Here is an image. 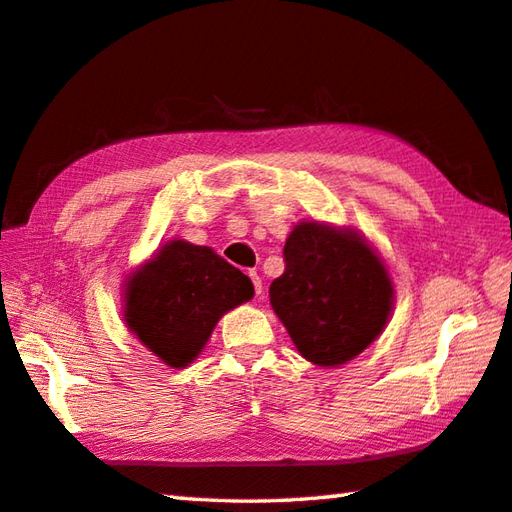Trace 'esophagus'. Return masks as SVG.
Masks as SVG:
<instances>
[{"label":"esophagus","instance_id":"obj_1","mask_svg":"<svg viewBox=\"0 0 512 512\" xmlns=\"http://www.w3.org/2000/svg\"><path fill=\"white\" fill-rule=\"evenodd\" d=\"M249 278H252V283H254V289H256V296H260V294H263V283H260V278H258V274H256V271H249Z\"/></svg>","mask_w":512,"mask_h":512}]
</instances>
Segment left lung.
Listing matches in <instances>:
<instances>
[{"mask_svg":"<svg viewBox=\"0 0 512 512\" xmlns=\"http://www.w3.org/2000/svg\"><path fill=\"white\" fill-rule=\"evenodd\" d=\"M269 302L302 358L338 367L369 347L393 309L389 271L356 229L298 223Z\"/></svg>","mask_w":512,"mask_h":512,"instance_id":"obj_1","label":"left lung"}]
</instances>
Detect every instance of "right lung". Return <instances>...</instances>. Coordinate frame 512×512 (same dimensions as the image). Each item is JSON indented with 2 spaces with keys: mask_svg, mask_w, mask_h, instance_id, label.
Returning a JSON list of instances; mask_svg holds the SVG:
<instances>
[{
  "mask_svg": "<svg viewBox=\"0 0 512 512\" xmlns=\"http://www.w3.org/2000/svg\"><path fill=\"white\" fill-rule=\"evenodd\" d=\"M254 298L241 269L214 249L170 241L125 285V325L172 369H183L229 309Z\"/></svg>",
  "mask_w": 512,
  "mask_h": 512,
  "instance_id": "1",
  "label": "right lung"
}]
</instances>
